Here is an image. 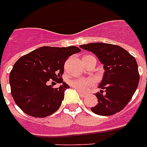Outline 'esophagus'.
<instances>
[{
  "label": "esophagus",
  "instance_id": "esophagus-1",
  "mask_svg": "<svg viewBox=\"0 0 147 147\" xmlns=\"http://www.w3.org/2000/svg\"><path fill=\"white\" fill-rule=\"evenodd\" d=\"M78 94H79V95H80L81 97H85V95H86V94H85V93H84V92H80V91H78Z\"/></svg>",
  "mask_w": 147,
  "mask_h": 147
}]
</instances>
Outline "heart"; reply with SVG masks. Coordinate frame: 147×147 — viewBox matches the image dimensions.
Returning <instances> with one entry per match:
<instances>
[{"label":"heart","mask_w":147,"mask_h":147,"mask_svg":"<svg viewBox=\"0 0 147 147\" xmlns=\"http://www.w3.org/2000/svg\"><path fill=\"white\" fill-rule=\"evenodd\" d=\"M70 85L76 89L81 92H86L93 85V80L91 78H77L69 82Z\"/></svg>","instance_id":"obj_1"}]
</instances>
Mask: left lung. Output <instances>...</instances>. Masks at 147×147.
Wrapping results in <instances>:
<instances>
[{
	"label": "left lung",
	"instance_id": "1",
	"mask_svg": "<svg viewBox=\"0 0 147 147\" xmlns=\"http://www.w3.org/2000/svg\"><path fill=\"white\" fill-rule=\"evenodd\" d=\"M81 49L96 55L104 65L105 72L95 94L98 104L91 107L98 115L109 116L123 109L136 92L140 81L138 65L134 56L116 45L92 42Z\"/></svg>",
	"mask_w": 147,
	"mask_h": 147
}]
</instances>
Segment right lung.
I'll return each mask as SVG.
<instances>
[{
	"label": "right lung",
	"mask_w": 147,
	"mask_h": 147,
	"mask_svg": "<svg viewBox=\"0 0 147 147\" xmlns=\"http://www.w3.org/2000/svg\"><path fill=\"white\" fill-rule=\"evenodd\" d=\"M81 49L68 47H42L22 56L15 62L10 73V85L15 103L34 117H45L55 113L64 99L69 86L63 82L65 60ZM53 79L62 85L57 89L47 86Z\"/></svg>",
	"instance_id": "add662e5"
}]
</instances>
